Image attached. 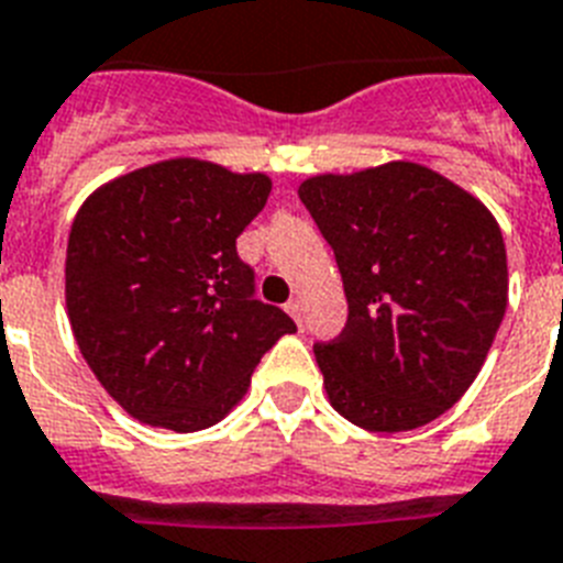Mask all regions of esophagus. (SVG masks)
Segmentation results:
<instances>
[{
  "instance_id": "34e87169",
  "label": "esophagus",
  "mask_w": 563,
  "mask_h": 563,
  "mask_svg": "<svg viewBox=\"0 0 563 563\" xmlns=\"http://www.w3.org/2000/svg\"><path fill=\"white\" fill-rule=\"evenodd\" d=\"M286 312L295 318L297 327H303V300H300V297H291L289 303H286Z\"/></svg>"
}]
</instances>
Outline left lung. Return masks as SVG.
Returning <instances> with one entry per match:
<instances>
[{
    "label": "left lung",
    "instance_id": "left-lung-1",
    "mask_svg": "<svg viewBox=\"0 0 563 563\" xmlns=\"http://www.w3.org/2000/svg\"><path fill=\"white\" fill-rule=\"evenodd\" d=\"M297 196L335 251L350 306L341 335L314 344L332 408L373 433L433 422L472 387L504 321L495 217L410 162L312 176Z\"/></svg>",
    "mask_w": 563,
    "mask_h": 563
}]
</instances>
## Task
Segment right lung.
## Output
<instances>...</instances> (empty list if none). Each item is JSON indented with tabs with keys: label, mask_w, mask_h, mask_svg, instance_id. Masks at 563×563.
Here are the masks:
<instances>
[{
	"label": "right lung",
	"mask_w": 563,
	"mask_h": 563,
	"mask_svg": "<svg viewBox=\"0 0 563 563\" xmlns=\"http://www.w3.org/2000/svg\"><path fill=\"white\" fill-rule=\"evenodd\" d=\"M272 178L170 158L109 181L77 210L66 306L86 364L123 410L176 433L217 424L289 314L254 297L236 236Z\"/></svg>",
	"instance_id": "add662e5"
}]
</instances>
